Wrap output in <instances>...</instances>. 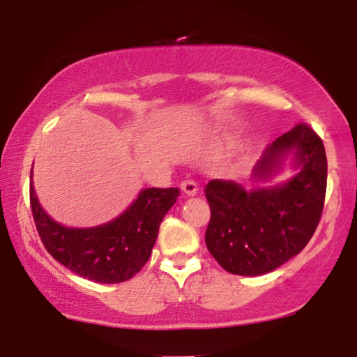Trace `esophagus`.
<instances>
[{
	"instance_id": "obj_1",
	"label": "esophagus",
	"mask_w": 357,
	"mask_h": 357,
	"mask_svg": "<svg viewBox=\"0 0 357 357\" xmlns=\"http://www.w3.org/2000/svg\"><path fill=\"white\" fill-rule=\"evenodd\" d=\"M181 191L186 196H195L198 192V184H196V181H192V179H184L181 183Z\"/></svg>"
}]
</instances>
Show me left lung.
Instances as JSON below:
<instances>
[{
	"label": "left lung",
	"mask_w": 357,
	"mask_h": 357,
	"mask_svg": "<svg viewBox=\"0 0 357 357\" xmlns=\"http://www.w3.org/2000/svg\"><path fill=\"white\" fill-rule=\"evenodd\" d=\"M298 173L273 188L245 191L240 184L211 179L204 188L211 218L204 241L227 272L255 277L301 253L322 216L327 158L322 139L310 126L297 124L277 137L253 169L267 179L287 154Z\"/></svg>",
	"instance_id": "obj_1"
}]
</instances>
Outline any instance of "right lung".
<instances>
[{
	"instance_id": "obj_1",
	"label": "right lung",
	"mask_w": 357,
	"mask_h": 357,
	"mask_svg": "<svg viewBox=\"0 0 357 357\" xmlns=\"http://www.w3.org/2000/svg\"><path fill=\"white\" fill-rule=\"evenodd\" d=\"M178 196V188H149L139 192L136 202L110 223L68 228L43 211L30 183L31 213L47 252L73 273L99 284L126 282L144 267L159 225Z\"/></svg>"
}]
</instances>
